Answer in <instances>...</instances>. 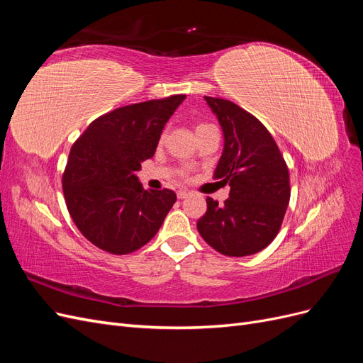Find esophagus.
I'll return each mask as SVG.
<instances>
[{
  "label": "esophagus",
  "instance_id": "1",
  "mask_svg": "<svg viewBox=\"0 0 363 363\" xmlns=\"http://www.w3.org/2000/svg\"><path fill=\"white\" fill-rule=\"evenodd\" d=\"M189 195V192L188 191H177V196H179V200H183V199H186V196Z\"/></svg>",
  "mask_w": 363,
  "mask_h": 363
}]
</instances>
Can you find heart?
Masks as SVG:
<instances>
[{"mask_svg": "<svg viewBox=\"0 0 363 363\" xmlns=\"http://www.w3.org/2000/svg\"><path fill=\"white\" fill-rule=\"evenodd\" d=\"M211 124H199V127H196V130H200V128H206V127H208Z\"/></svg>", "mask_w": 363, "mask_h": 363, "instance_id": "heart-1", "label": "heart"}]
</instances>
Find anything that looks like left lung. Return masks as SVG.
<instances>
[{
  "label": "left lung",
  "instance_id": "8db88e82",
  "mask_svg": "<svg viewBox=\"0 0 363 363\" xmlns=\"http://www.w3.org/2000/svg\"><path fill=\"white\" fill-rule=\"evenodd\" d=\"M224 133V150L213 177L230 186L224 204L207 196L196 223L206 242L230 257L267 248L281 227L291 199L289 171L271 133L238 104L204 96Z\"/></svg>",
  "mask_w": 363,
  "mask_h": 363
}]
</instances>
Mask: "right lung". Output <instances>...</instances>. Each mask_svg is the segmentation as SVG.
Segmentation results:
<instances>
[{
	"label": "right lung",
	"instance_id": "1",
	"mask_svg": "<svg viewBox=\"0 0 363 363\" xmlns=\"http://www.w3.org/2000/svg\"><path fill=\"white\" fill-rule=\"evenodd\" d=\"M186 95L115 108L74 142L62 183L82 235L111 255H128L155 238L177 195L145 191L136 172L155 156L164 124Z\"/></svg>",
	"mask_w": 363,
	"mask_h": 363
}]
</instances>
